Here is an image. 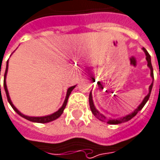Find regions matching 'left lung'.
<instances>
[{"mask_svg":"<svg viewBox=\"0 0 160 160\" xmlns=\"http://www.w3.org/2000/svg\"><path fill=\"white\" fill-rule=\"evenodd\" d=\"M142 49H143V51H144L145 54V57H146L145 58H146V61H147V66L149 67L150 70H151V77H152V80H153V69H152V66L151 56H150L149 53L147 52V50H146L145 48H143ZM152 85H153V81H152V82L151 83V85L149 86V92H148V94L145 96V98L143 99V101L141 102L140 104H139L132 113H130L128 115L124 116V117H122V118H117V119L107 118L103 114L100 113V112L97 110V108H96V106H95L94 104V102H93V98H92V93H91V92H90V96H89V103H90V108H91V112L93 113V115H94L98 119H99L100 121H103V122H106L107 124H121V123H124V122H126V121H129L130 119H132L133 117H135V116L137 115L138 112H139V111H141L142 108L145 106V104L146 103V102L148 101V99H149L150 98L151 91H152Z\"/></svg>","mask_w":160,"mask_h":160,"instance_id":"obj_1","label":"left lung"}]
</instances>
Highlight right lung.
Wrapping results in <instances>:
<instances>
[{"label": "right lung", "mask_w": 160, "mask_h": 160, "mask_svg": "<svg viewBox=\"0 0 160 160\" xmlns=\"http://www.w3.org/2000/svg\"><path fill=\"white\" fill-rule=\"evenodd\" d=\"M8 60L7 61L6 70H5V74H4V82H3V85H4V90H5V92H6L8 101V103H9V104L11 105V107L14 109V111H15L17 114H19L21 117H22V118H24L25 119L28 120V121L35 122V123H41V124H45V123H48V122L54 121V120L57 119V118H58L62 114V112H63V111H64V109H65L66 107V104H67V102H68V98H69V95H70V93H71V91H73V89L76 87V85H75V86L69 87V89L67 90V93H66V97H65V99H64V102H63V103H62V107L60 108L57 112H54V113L50 114V115L43 116V117H29V116L24 115V114H22V113L20 112V111H18L15 105L13 104L12 101H11L10 97H9V93H8V87H7V83H6V78H7V74H8Z\"/></svg>", "instance_id": "add662e5"}]
</instances>
